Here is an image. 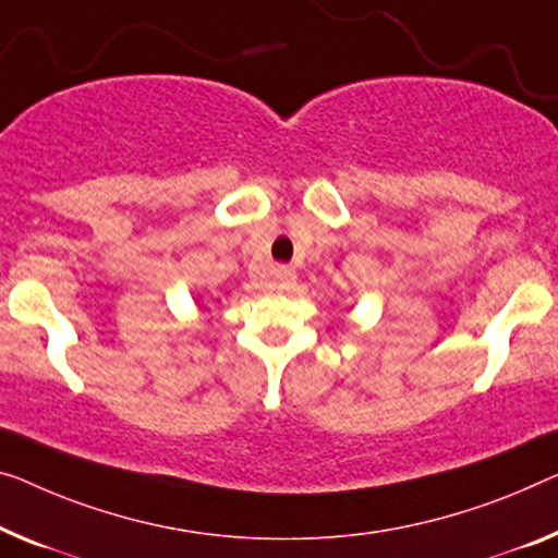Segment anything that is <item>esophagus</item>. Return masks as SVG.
Here are the masks:
<instances>
[{"label": "esophagus", "instance_id": "34e87169", "mask_svg": "<svg viewBox=\"0 0 558 558\" xmlns=\"http://www.w3.org/2000/svg\"><path fill=\"white\" fill-rule=\"evenodd\" d=\"M293 286H295V270L293 268H276V276H272V288L290 290Z\"/></svg>", "mask_w": 558, "mask_h": 558}]
</instances>
